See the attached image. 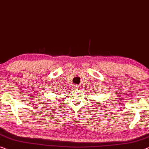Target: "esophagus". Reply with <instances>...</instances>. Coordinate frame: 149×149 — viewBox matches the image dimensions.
Instances as JSON below:
<instances>
[{"label":"esophagus","instance_id":"34e87169","mask_svg":"<svg viewBox=\"0 0 149 149\" xmlns=\"http://www.w3.org/2000/svg\"><path fill=\"white\" fill-rule=\"evenodd\" d=\"M74 86H75V87H74L75 88H76V89H79V85H77V84H76V85H75Z\"/></svg>","mask_w":149,"mask_h":149}]
</instances>
